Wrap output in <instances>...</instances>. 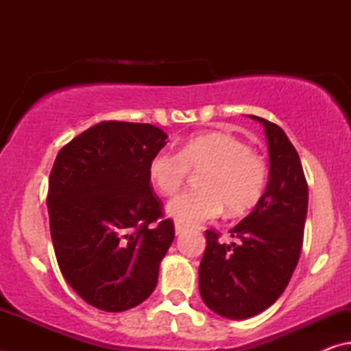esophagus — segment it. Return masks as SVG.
<instances>
[{
  "label": "esophagus",
  "mask_w": 351,
  "mask_h": 351,
  "mask_svg": "<svg viewBox=\"0 0 351 351\" xmlns=\"http://www.w3.org/2000/svg\"><path fill=\"white\" fill-rule=\"evenodd\" d=\"M184 232H186V228H184V226H181L180 223H175V234L176 235H182Z\"/></svg>",
  "instance_id": "34e87169"
}]
</instances>
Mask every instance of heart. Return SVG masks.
Masks as SVG:
<instances>
[{
    "mask_svg": "<svg viewBox=\"0 0 351 351\" xmlns=\"http://www.w3.org/2000/svg\"><path fill=\"white\" fill-rule=\"evenodd\" d=\"M192 171L199 175V190L169 201L167 213L184 228H198L217 218L226 207L241 215L258 203L268 178L261 154L245 141L224 132H209L184 141L180 152H159L148 164V178L159 193L170 197Z\"/></svg>",
    "mask_w": 351,
    "mask_h": 351,
    "instance_id": "b5f03b06",
    "label": "heart"
}]
</instances>
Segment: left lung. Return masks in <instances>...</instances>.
Wrapping results in <instances>:
<instances>
[{"mask_svg":"<svg viewBox=\"0 0 351 351\" xmlns=\"http://www.w3.org/2000/svg\"><path fill=\"white\" fill-rule=\"evenodd\" d=\"M269 181L255 209L230 229L239 243H219L206 230L199 294L213 313L247 319L282 295L300 257L308 209V184L300 158L283 130L266 119Z\"/></svg>","mask_w":351,"mask_h":351,"instance_id":"obj_1","label":"left lung"}]
</instances>
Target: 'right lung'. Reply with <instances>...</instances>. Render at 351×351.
<instances>
[{
	"mask_svg": "<svg viewBox=\"0 0 351 351\" xmlns=\"http://www.w3.org/2000/svg\"><path fill=\"white\" fill-rule=\"evenodd\" d=\"M165 139L152 123L105 121L64 145L51 170L46 203L58 268L102 311L148 299L175 239L148 178Z\"/></svg>",
	"mask_w": 351,
	"mask_h": 351,
	"instance_id": "obj_1",
	"label": "right lung"
}]
</instances>
